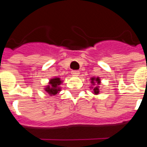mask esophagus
<instances>
[{"label": "esophagus", "instance_id": "1", "mask_svg": "<svg viewBox=\"0 0 147 147\" xmlns=\"http://www.w3.org/2000/svg\"><path fill=\"white\" fill-rule=\"evenodd\" d=\"M71 74H72V76H78L80 75V72H79V71H72Z\"/></svg>", "mask_w": 147, "mask_h": 147}]
</instances>
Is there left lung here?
<instances>
[{"label": "left lung", "instance_id": "left-lung-1", "mask_svg": "<svg viewBox=\"0 0 147 147\" xmlns=\"http://www.w3.org/2000/svg\"><path fill=\"white\" fill-rule=\"evenodd\" d=\"M90 83L91 86L90 89L93 90L92 93L95 95H98L100 94V84H101V80L99 77L93 76L90 78Z\"/></svg>", "mask_w": 147, "mask_h": 147}]
</instances>
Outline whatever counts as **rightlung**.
Segmentation results:
<instances>
[{
	"label": "right lung",
	"mask_w": 147,
	"mask_h": 147,
	"mask_svg": "<svg viewBox=\"0 0 147 147\" xmlns=\"http://www.w3.org/2000/svg\"><path fill=\"white\" fill-rule=\"evenodd\" d=\"M63 83V80L59 77H54L49 80L48 85L45 86V91L48 93L50 96H56L61 90V84Z\"/></svg>",
	"instance_id": "1"
}]
</instances>
